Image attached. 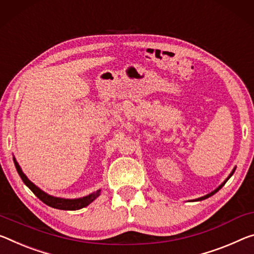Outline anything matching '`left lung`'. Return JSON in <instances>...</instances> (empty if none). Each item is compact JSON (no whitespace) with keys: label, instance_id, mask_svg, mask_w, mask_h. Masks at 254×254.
I'll use <instances>...</instances> for the list:
<instances>
[{"label":"left lung","instance_id":"1","mask_svg":"<svg viewBox=\"0 0 254 254\" xmlns=\"http://www.w3.org/2000/svg\"><path fill=\"white\" fill-rule=\"evenodd\" d=\"M234 171H235V170H233V172H232V174H231V175H229V176H228V178H227V179H226V181H225V182H224V183H223V184H221V185H220V187H219V188H217V189H216V190H215V191H212V192H211V193H209V194H207V195H204V196H201V198H199V199H198V201H200V200H204V199H207V198H209V196H211V195H214V194H215V193H216V192H217V191H218V190H220V189H221V188H223V185H225V183H226V182H227V181H228V179H229V178H231V176H232V175H233V173H234Z\"/></svg>","mask_w":254,"mask_h":254}]
</instances>
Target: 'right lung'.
I'll return each instance as SVG.
<instances>
[{"mask_svg":"<svg viewBox=\"0 0 254 254\" xmlns=\"http://www.w3.org/2000/svg\"><path fill=\"white\" fill-rule=\"evenodd\" d=\"M13 160H14L15 168H17L20 178H21V180L23 181V183H25L27 187L34 192V194L37 196L39 200H42L44 203H46L47 206H50L52 208L61 209V210H78V209H81L83 207L88 206V204L91 203L92 201H94L99 195L100 190L96 191L95 193H91V194H89L88 196H83V198H80V199H72V200L71 199L55 198V196L48 195L47 193L43 192L40 189L36 187L34 183H31L30 181L27 179V176L23 174L21 168H20L19 164L15 162V159H13Z\"/></svg>","mask_w":254,"mask_h":254,"instance_id":"add662e5","label":"right lung"}]
</instances>
